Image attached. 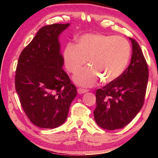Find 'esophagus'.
Segmentation results:
<instances>
[{
	"label": "esophagus",
	"instance_id": "esophagus-1",
	"mask_svg": "<svg viewBox=\"0 0 158 158\" xmlns=\"http://www.w3.org/2000/svg\"><path fill=\"white\" fill-rule=\"evenodd\" d=\"M89 90L86 89H77V92H78L79 94H84L85 93H87Z\"/></svg>",
	"mask_w": 158,
	"mask_h": 158
}]
</instances>
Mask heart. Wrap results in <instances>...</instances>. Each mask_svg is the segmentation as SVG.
<instances>
[{"mask_svg":"<svg viewBox=\"0 0 158 158\" xmlns=\"http://www.w3.org/2000/svg\"><path fill=\"white\" fill-rule=\"evenodd\" d=\"M131 48L122 37L104 34H85L79 37L77 45L68 44L63 52L66 68L76 73L87 62L89 67L74 76L75 84L84 87L95 85L102 78L109 83L123 73L129 62Z\"/></svg>","mask_w":158,"mask_h":158,"instance_id":"obj_1","label":"heart"}]
</instances>
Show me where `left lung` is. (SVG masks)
Returning <instances> with one entry per match:
<instances>
[{
	"label": "left lung",
	"instance_id": "obj_1",
	"mask_svg": "<svg viewBox=\"0 0 158 158\" xmlns=\"http://www.w3.org/2000/svg\"><path fill=\"white\" fill-rule=\"evenodd\" d=\"M132 43V58L127 68L116 80L96 90L94 119L103 129L114 130L126 126L143 105L148 69L139 45Z\"/></svg>",
	"mask_w": 158,
	"mask_h": 158
}]
</instances>
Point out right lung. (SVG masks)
<instances>
[{
	"mask_svg": "<svg viewBox=\"0 0 158 158\" xmlns=\"http://www.w3.org/2000/svg\"><path fill=\"white\" fill-rule=\"evenodd\" d=\"M69 23L44 26L21 52L15 89L23 111L36 126L53 129L63 124L77 96L63 70L59 36Z\"/></svg>",
	"mask_w": 158,
	"mask_h": 158,
	"instance_id": "right-lung-1",
	"label": "right lung"
}]
</instances>
